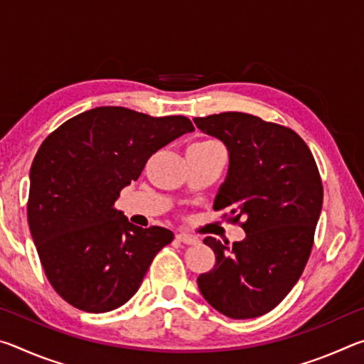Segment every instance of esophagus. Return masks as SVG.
Wrapping results in <instances>:
<instances>
[{
  "label": "esophagus",
  "instance_id": "obj_1",
  "mask_svg": "<svg viewBox=\"0 0 364 364\" xmlns=\"http://www.w3.org/2000/svg\"><path fill=\"white\" fill-rule=\"evenodd\" d=\"M176 239L183 244H188V245H193V244H197L199 242V239H197L196 236H191V234H186V232H178L176 234Z\"/></svg>",
  "mask_w": 364,
  "mask_h": 364
}]
</instances>
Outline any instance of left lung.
Masks as SVG:
<instances>
[{"mask_svg":"<svg viewBox=\"0 0 364 364\" xmlns=\"http://www.w3.org/2000/svg\"><path fill=\"white\" fill-rule=\"evenodd\" d=\"M194 123L230 151L213 210L228 208L231 223L245 220V239L232 247L204 239L217 262L197 284L228 318L262 316L304 273L323 207L321 176L311 151L291 128L244 112L197 117Z\"/></svg>","mask_w":364,"mask_h":364,"instance_id":"8db88e82","label":"left lung"}]
</instances>
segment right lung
<instances>
[{"mask_svg":"<svg viewBox=\"0 0 364 364\" xmlns=\"http://www.w3.org/2000/svg\"><path fill=\"white\" fill-rule=\"evenodd\" d=\"M194 132L188 117L96 107L43 141L30 168L27 220L48 281L72 306L106 313L130 300L154 257L173 241L114 207L152 154Z\"/></svg>","mask_w":364,"mask_h":364,"instance_id":"obj_1","label":"right lung"}]
</instances>
